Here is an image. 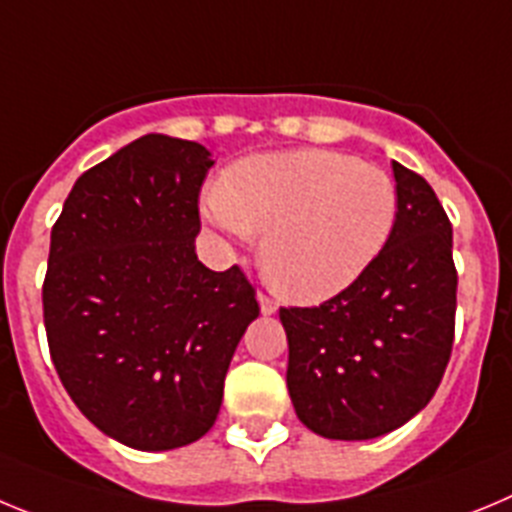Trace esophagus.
Listing matches in <instances>:
<instances>
[{"label":"esophagus","mask_w":512,"mask_h":512,"mask_svg":"<svg viewBox=\"0 0 512 512\" xmlns=\"http://www.w3.org/2000/svg\"><path fill=\"white\" fill-rule=\"evenodd\" d=\"M257 301H260V311L265 313V316H270V313L278 311V301L267 296V293H262V290H260V293H257Z\"/></svg>","instance_id":"obj_1"}]
</instances>
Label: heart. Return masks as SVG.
Returning <instances> with one entry per match:
<instances>
[{"label":"heart","mask_w":512,"mask_h":512,"mask_svg":"<svg viewBox=\"0 0 512 512\" xmlns=\"http://www.w3.org/2000/svg\"><path fill=\"white\" fill-rule=\"evenodd\" d=\"M204 214L237 242L262 235V273L283 296L319 303L365 275L393 237L398 191L375 165L331 150L252 155L206 193Z\"/></svg>","instance_id":"b5f03b06"}]
</instances>
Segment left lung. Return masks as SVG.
I'll list each match as a JSON object with an SVG mask.
<instances>
[{
    "label": "left lung",
    "mask_w": 512,
    "mask_h": 512,
    "mask_svg": "<svg viewBox=\"0 0 512 512\" xmlns=\"http://www.w3.org/2000/svg\"><path fill=\"white\" fill-rule=\"evenodd\" d=\"M398 222L362 278L319 306L280 308L288 393L324 439L362 441L411 421L434 398L454 344L457 267L434 188L393 163Z\"/></svg>",
    "instance_id": "obj_1"
}]
</instances>
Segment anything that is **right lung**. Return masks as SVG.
Segmentation results:
<instances>
[{
	"instance_id": "1",
	"label": "right lung",
	"mask_w": 512,
	"mask_h": 512,
	"mask_svg": "<svg viewBox=\"0 0 512 512\" xmlns=\"http://www.w3.org/2000/svg\"><path fill=\"white\" fill-rule=\"evenodd\" d=\"M211 165L199 142L140 137L78 178L50 232V359L78 411L132 449H178L214 426L260 316L242 267L196 257Z\"/></svg>"
}]
</instances>
